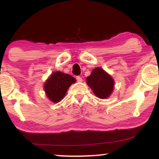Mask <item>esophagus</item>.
<instances>
[{
	"mask_svg": "<svg viewBox=\"0 0 159 159\" xmlns=\"http://www.w3.org/2000/svg\"><path fill=\"white\" fill-rule=\"evenodd\" d=\"M76 79H77V82H82V77H80V76H77V77H76Z\"/></svg>",
	"mask_w": 159,
	"mask_h": 159,
	"instance_id": "1",
	"label": "esophagus"
}]
</instances>
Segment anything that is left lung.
Masks as SVG:
<instances>
[{
  "label": "left lung",
  "mask_w": 159,
  "mask_h": 159,
  "mask_svg": "<svg viewBox=\"0 0 159 159\" xmlns=\"http://www.w3.org/2000/svg\"><path fill=\"white\" fill-rule=\"evenodd\" d=\"M86 80L93 93L101 99L107 98L114 90V79L101 68L93 69Z\"/></svg>",
  "instance_id": "8db88e82"
}]
</instances>
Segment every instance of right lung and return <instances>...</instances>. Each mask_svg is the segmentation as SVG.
<instances>
[{
  "instance_id": "obj_1",
  "label": "right lung",
  "mask_w": 159,
  "mask_h": 159,
  "mask_svg": "<svg viewBox=\"0 0 159 159\" xmlns=\"http://www.w3.org/2000/svg\"><path fill=\"white\" fill-rule=\"evenodd\" d=\"M75 82L76 80L72 76L61 71H56L45 82V92L52 102L58 103L64 98L67 90Z\"/></svg>"
}]
</instances>
